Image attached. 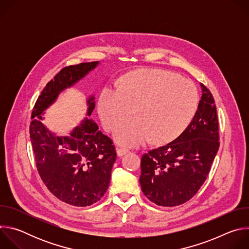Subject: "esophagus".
Listing matches in <instances>:
<instances>
[{
  "instance_id": "obj_1",
  "label": "esophagus",
  "mask_w": 249,
  "mask_h": 249,
  "mask_svg": "<svg viewBox=\"0 0 249 249\" xmlns=\"http://www.w3.org/2000/svg\"><path fill=\"white\" fill-rule=\"evenodd\" d=\"M116 152H117V156H118V157H122V156L128 154V153H129V150H128V149H125V148H118Z\"/></svg>"
}]
</instances>
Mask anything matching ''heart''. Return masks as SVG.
Segmentation results:
<instances>
[{
	"instance_id": "1",
	"label": "heart",
	"mask_w": 249,
	"mask_h": 249,
	"mask_svg": "<svg viewBox=\"0 0 249 249\" xmlns=\"http://www.w3.org/2000/svg\"><path fill=\"white\" fill-rule=\"evenodd\" d=\"M199 95L186 79L164 70H138L125 76L120 88L106 87L98 111L106 130H114L132 112L134 118L115 131L118 143L137 146L150 139L164 143L180 135L198 109Z\"/></svg>"
}]
</instances>
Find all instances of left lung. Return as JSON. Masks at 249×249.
I'll use <instances>...</instances> for the list:
<instances>
[{
	"label": "left lung",
	"mask_w": 249,
	"mask_h": 249,
	"mask_svg": "<svg viewBox=\"0 0 249 249\" xmlns=\"http://www.w3.org/2000/svg\"><path fill=\"white\" fill-rule=\"evenodd\" d=\"M193 120L170 143L149 151L141 160L140 184L155 204L174 207L190 200L205 182L220 147L215 100L203 84Z\"/></svg>",
	"instance_id": "8db88e82"
}]
</instances>
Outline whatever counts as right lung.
Masks as SVG:
<instances>
[{"label": "right lung", "mask_w": 249, "mask_h": 249, "mask_svg": "<svg viewBox=\"0 0 249 249\" xmlns=\"http://www.w3.org/2000/svg\"><path fill=\"white\" fill-rule=\"evenodd\" d=\"M97 64L95 61L63 68L47 83L35 102L29 126L35 162L42 181L59 200L78 207L96 203L107 190L116 160L113 142L88 117L66 137L51 133L39 119L62 90L83 79ZM88 106L89 116L95 106L92 95L88 99Z\"/></svg>", "instance_id": "obj_1"}]
</instances>
